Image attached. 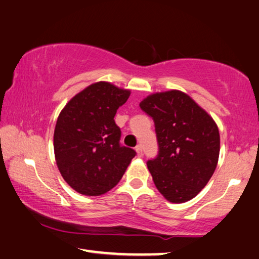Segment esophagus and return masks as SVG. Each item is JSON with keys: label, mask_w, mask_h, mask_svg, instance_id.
I'll return each instance as SVG.
<instances>
[{"label": "esophagus", "mask_w": 259, "mask_h": 259, "mask_svg": "<svg viewBox=\"0 0 259 259\" xmlns=\"http://www.w3.org/2000/svg\"><path fill=\"white\" fill-rule=\"evenodd\" d=\"M135 150H137V155L138 157H143V151H142V146H138L137 148H135Z\"/></svg>", "instance_id": "1"}]
</instances>
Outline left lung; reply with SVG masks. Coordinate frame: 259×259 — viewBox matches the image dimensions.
<instances>
[{
	"instance_id": "8db88e82",
	"label": "left lung",
	"mask_w": 259,
	"mask_h": 259,
	"mask_svg": "<svg viewBox=\"0 0 259 259\" xmlns=\"http://www.w3.org/2000/svg\"><path fill=\"white\" fill-rule=\"evenodd\" d=\"M140 107L155 121L159 153L147 165L156 188L169 202L191 200L209 182L219 162L215 120L178 90L148 95Z\"/></svg>"
}]
</instances>
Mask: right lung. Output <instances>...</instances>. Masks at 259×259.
<instances>
[{"label": "right lung", "instance_id": "right-lung-1", "mask_svg": "<svg viewBox=\"0 0 259 259\" xmlns=\"http://www.w3.org/2000/svg\"><path fill=\"white\" fill-rule=\"evenodd\" d=\"M130 94L98 81L70 99L59 115L53 135L57 166L78 193L95 197L110 191L137 155L120 146V128L113 119Z\"/></svg>", "mask_w": 259, "mask_h": 259}]
</instances>
